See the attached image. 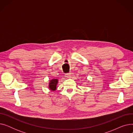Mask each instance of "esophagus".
Masks as SVG:
<instances>
[{
	"instance_id": "esophagus-1",
	"label": "esophagus",
	"mask_w": 133,
	"mask_h": 133,
	"mask_svg": "<svg viewBox=\"0 0 133 133\" xmlns=\"http://www.w3.org/2000/svg\"><path fill=\"white\" fill-rule=\"evenodd\" d=\"M72 75H73V73L72 72H69L66 74V76L68 78H72Z\"/></svg>"
}]
</instances>
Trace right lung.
I'll use <instances>...</instances> for the list:
<instances>
[{"label":"right lung","instance_id":"obj_1","mask_svg":"<svg viewBox=\"0 0 133 133\" xmlns=\"http://www.w3.org/2000/svg\"><path fill=\"white\" fill-rule=\"evenodd\" d=\"M58 79H53L49 83V88L52 90H55L57 88V85L58 83Z\"/></svg>","mask_w":133,"mask_h":133}]
</instances>
